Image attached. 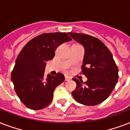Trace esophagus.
<instances>
[{
  "label": "esophagus",
  "mask_w": 130,
  "mask_h": 130,
  "mask_svg": "<svg viewBox=\"0 0 130 130\" xmlns=\"http://www.w3.org/2000/svg\"><path fill=\"white\" fill-rule=\"evenodd\" d=\"M71 79V77H69V76H67V75H65V81H69Z\"/></svg>",
  "instance_id": "obj_1"
}]
</instances>
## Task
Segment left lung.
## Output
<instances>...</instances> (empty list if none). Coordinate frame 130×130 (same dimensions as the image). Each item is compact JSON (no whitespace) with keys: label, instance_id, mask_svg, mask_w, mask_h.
<instances>
[{"label":"left lung","instance_id":"obj_1","mask_svg":"<svg viewBox=\"0 0 130 130\" xmlns=\"http://www.w3.org/2000/svg\"><path fill=\"white\" fill-rule=\"evenodd\" d=\"M85 49L82 73L88 80L85 82L73 78L76 88L71 94L82 105L93 106L105 101L118 81V67L111 51L103 42L85 34L68 33Z\"/></svg>","mask_w":130,"mask_h":130}]
</instances>
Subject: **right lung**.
Segmentation results:
<instances>
[{
  "instance_id": "obj_1",
  "label": "right lung",
  "mask_w": 130,
  "mask_h": 130,
  "mask_svg": "<svg viewBox=\"0 0 130 130\" xmlns=\"http://www.w3.org/2000/svg\"><path fill=\"white\" fill-rule=\"evenodd\" d=\"M67 33H44L27 42L15 61L11 81L19 99L30 109L39 110L53 101V92L63 83L65 76H44L46 61L55 57V50L65 42L71 41Z\"/></svg>"
}]
</instances>
